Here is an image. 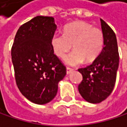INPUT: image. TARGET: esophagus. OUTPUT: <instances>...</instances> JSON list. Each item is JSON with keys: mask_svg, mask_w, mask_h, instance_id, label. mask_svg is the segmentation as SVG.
<instances>
[{"mask_svg": "<svg viewBox=\"0 0 127 127\" xmlns=\"http://www.w3.org/2000/svg\"><path fill=\"white\" fill-rule=\"evenodd\" d=\"M73 71V69H72V68H70V67H66V73H67V74L71 73Z\"/></svg>", "mask_w": 127, "mask_h": 127, "instance_id": "34e87169", "label": "esophagus"}]
</instances>
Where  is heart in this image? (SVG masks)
Returning <instances> with one entry per match:
<instances>
[{"mask_svg": "<svg viewBox=\"0 0 127 127\" xmlns=\"http://www.w3.org/2000/svg\"><path fill=\"white\" fill-rule=\"evenodd\" d=\"M104 44L103 32L85 22H76L67 25L64 33H54L51 38L54 53L63 58L73 45L74 50L64 58L69 66L95 60L101 53Z\"/></svg>", "mask_w": 127, "mask_h": 127, "instance_id": "heart-1", "label": "heart"}]
</instances>
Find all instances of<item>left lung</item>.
I'll return each mask as SVG.
<instances>
[{"instance_id": "1", "label": "left lung", "mask_w": 127, "mask_h": 127, "mask_svg": "<svg viewBox=\"0 0 127 127\" xmlns=\"http://www.w3.org/2000/svg\"><path fill=\"white\" fill-rule=\"evenodd\" d=\"M104 34V48L93 63L78 69L82 80L78 86L79 92L86 101L97 104L103 101L112 92L119 65L117 41L113 29L101 19Z\"/></svg>"}]
</instances>
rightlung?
Here are the masks:
<instances>
[{
	"label": "right lung",
	"mask_w": 127,
	"mask_h": 127,
	"mask_svg": "<svg viewBox=\"0 0 127 127\" xmlns=\"http://www.w3.org/2000/svg\"><path fill=\"white\" fill-rule=\"evenodd\" d=\"M52 16H38L19 28L11 48L15 79L30 101L44 104L57 95L66 69L54 54L51 38L57 26Z\"/></svg>",
	"instance_id": "1"
}]
</instances>
